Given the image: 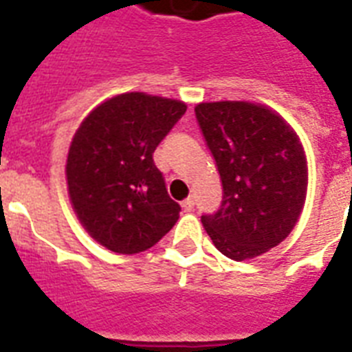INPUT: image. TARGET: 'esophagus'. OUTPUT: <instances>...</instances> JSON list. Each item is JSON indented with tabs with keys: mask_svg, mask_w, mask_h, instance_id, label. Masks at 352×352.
I'll use <instances>...</instances> for the list:
<instances>
[{
	"mask_svg": "<svg viewBox=\"0 0 352 352\" xmlns=\"http://www.w3.org/2000/svg\"><path fill=\"white\" fill-rule=\"evenodd\" d=\"M182 208H184V211L193 210V208H195V199H193V197H188V199L182 202Z\"/></svg>",
	"mask_w": 352,
	"mask_h": 352,
	"instance_id": "obj_1",
	"label": "esophagus"
}]
</instances>
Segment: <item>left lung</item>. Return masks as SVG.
I'll return each instance as SVG.
<instances>
[{
	"mask_svg": "<svg viewBox=\"0 0 352 352\" xmlns=\"http://www.w3.org/2000/svg\"><path fill=\"white\" fill-rule=\"evenodd\" d=\"M195 116L224 191L221 210L202 215V226L228 258H255L284 241L302 213V142L276 111L256 102H201Z\"/></svg>",
	"mask_w": 352,
	"mask_h": 352,
	"instance_id": "obj_1",
	"label": "left lung"
}]
</instances>
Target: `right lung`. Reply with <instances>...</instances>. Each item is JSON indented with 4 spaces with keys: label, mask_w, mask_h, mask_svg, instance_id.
<instances>
[{
    "label": "right lung",
    "mask_w": 352,
    "mask_h": 352,
    "mask_svg": "<svg viewBox=\"0 0 352 352\" xmlns=\"http://www.w3.org/2000/svg\"><path fill=\"white\" fill-rule=\"evenodd\" d=\"M184 111L177 99L128 92L101 102L77 128L65 170L68 197L107 250L141 253L175 226L181 206L168 195L153 151Z\"/></svg>",
    "instance_id": "right-lung-1"
}]
</instances>
